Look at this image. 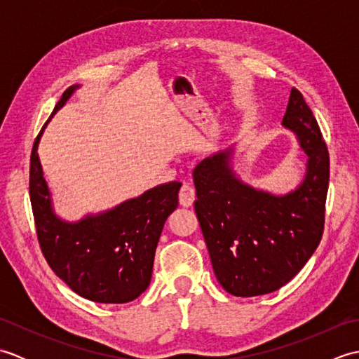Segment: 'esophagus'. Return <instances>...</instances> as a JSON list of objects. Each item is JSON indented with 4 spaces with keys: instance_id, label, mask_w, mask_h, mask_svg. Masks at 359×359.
<instances>
[{
    "instance_id": "obj_1",
    "label": "esophagus",
    "mask_w": 359,
    "mask_h": 359,
    "mask_svg": "<svg viewBox=\"0 0 359 359\" xmlns=\"http://www.w3.org/2000/svg\"><path fill=\"white\" fill-rule=\"evenodd\" d=\"M194 201H196V191H194V188H191L189 185H184V187H182L180 193H179V202H180L182 207H185V208L193 207Z\"/></svg>"
}]
</instances>
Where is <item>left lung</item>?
<instances>
[{"instance_id":"left-lung-1","label":"left lung","mask_w":359,"mask_h":359,"mask_svg":"<svg viewBox=\"0 0 359 359\" xmlns=\"http://www.w3.org/2000/svg\"><path fill=\"white\" fill-rule=\"evenodd\" d=\"M282 125L297 135L307 172L284 196L256 189L236 177L231 149L203 158L194 168V210L212 270L228 293L251 297L276 292L292 280L324 233L330 158L313 112L296 88Z\"/></svg>"}]
</instances>
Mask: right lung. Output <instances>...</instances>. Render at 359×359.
<instances>
[{"instance_id":"obj_1","label":"right lung","mask_w":359,"mask_h":359,"mask_svg":"<svg viewBox=\"0 0 359 359\" xmlns=\"http://www.w3.org/2000/svg\"><path fill=\"white\" fill-rule=\"evenodd\" d=\"M77 88L65 90L52 116ZM46 125L34 142L29 172L30 203L44 259L81 297L102 304L134 301L149 285L157 242L168 216L179 207L182 184L158 185L102 215L65 222L52 210L36 152Z\"/></svg>"}]
</instances>
